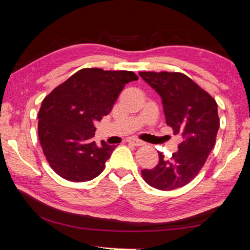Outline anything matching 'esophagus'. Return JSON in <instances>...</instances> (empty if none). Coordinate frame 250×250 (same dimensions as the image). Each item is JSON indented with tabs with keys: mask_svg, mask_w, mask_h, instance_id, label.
Masks as SVG:
<instances>
[{
	"mask_svg": "<svg viewBox=\"0 0 250 250\" xmlns=\"http://www.w3.org/2000/svg\"><path fill=\"white\" fill-rule=\"evenodd\" d=\"M128 142L130 143V145L135 146H145V142L141 141V140H138V139H135V138H130L129 140H128Z\"/></svg>",
	"mask_w": 250,
	"mask_h": 250,
	"instance_id": "esophagus-1",
	"label": "esophagus"
}]
</instances>
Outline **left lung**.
<instances>
[{
  "mask_svg": "<svg viewBox=\"0 0 250 250\" xmlns=\"http://www.w3.org/2000/svg\"><path fill=\"white\" fill-rule=\"evenodd\" d=\"M139 75L160 95L167 125L182 137L170 160L159 152V163L142 170L147 184L172 191L188 184L204 166L219 129L217 104L209 94L181 73L140 71Z\"/></svg>",
  "mask_w": 250,
  "mask_h": 250,
  "instance_id": "8db88e82",
  "label": "left lung"
}]
</instances>
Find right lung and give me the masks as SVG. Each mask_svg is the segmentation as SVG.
<instances>
[{"instance_id": "obj_1", "label": "right lung", "mask_w": 250, "mask_h": 250, "mask_svg": "<svg viewBox=\"0 0 250 250\" xmlns=\"http://www.w3.org/2000/svg\"><path fill=\"white\" fill-rule=\"evenodd\" d=\"M133 71L83 68L45 97L39 112V138L50 167L62 179L86 182L104 171L116 149L94 141L95 122L109 115Z\"/></svg>"}]
</instances>
